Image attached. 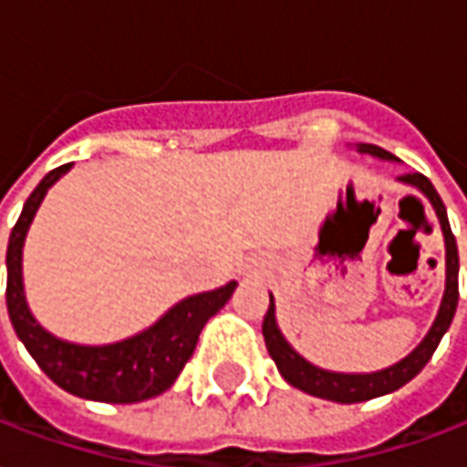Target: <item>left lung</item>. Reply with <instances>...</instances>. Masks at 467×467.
<instances>
[{"mask_svg": "<svg viewBox=\"0 0 467 467\" xmlns=\"http://www.w3.org/2000/svg\"><path fill=\"white\" fill-rule=\"evenodd\" d=\"M358 150L376 155V158H383V161H396V155H391L389 150H383L379 146H371V143H361ZM400 181L409 182V185H416L433 202L438 220H441V227H443L445 295L443 302H441V312H438L426 339L420 341L403 361L393 364L391 368H383V371H376V374H331V371H324V368H317L309 361H304L295 348L286 344L285 337L277 329L275 302L269 296V309L265 314V321H262L265 344H267L269 357L275 358V364H277L279 374L285 376L286 381L292 383L295 389H299V391L312 393L317 399L337 400V403H358V400L376 399V396H383V393L399 391L400 386H406L413 376L420 374V368L431 361L433 351H436L441 339H443V334L451 327V321H453L455 306H458V244H455V234L451 233V223H448V215H445L443 200H441V195L433 188V182L428 181L426 175H420V172H406V175H400Z\"/></svg>", "mask_w": 467, "mask_h": 467, "instance_id": "obj_1", "label": "left lung"}]
</instances>
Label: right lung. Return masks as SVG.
I'll return each instance as SVG.
<instances>
[{"label":"right lung","mask_w":467,"mask_h":467,"mask_svg":"<svg viewBox=\"0 0 467 467\" xmlns=\"http://www.w3.org/2000/svg\"><path fill=\"white\" fill-rule=\"evenodd\" d=\"M71 168L58 165L44 175L34 188L6 247V309L16 337L24 341L34 361L51 381L78 399L106 400V403H138L168 391L182 366L195 351L198 337L210 317L223 309L233 296L237 282L215 292L188 296L175 304L163 319L119 344L109 347H78L44 331L31 317L22 285V247L34 213L39 210L47 190Z\"/></svg>","instance_id":"1"}]
</instances>
